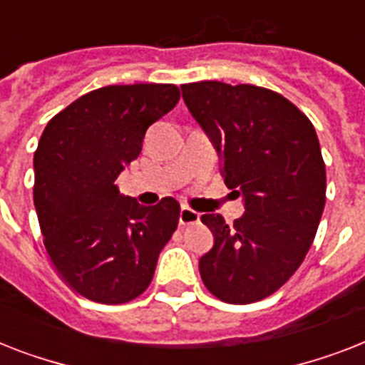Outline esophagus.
Segmentation results:
<instances>
[{
    "mask_svg": "<svg viewBox=\"0 0 365 365\" xmlns=\"http://www.w3.org/2000/svg\"><path fill=\"white\" fill-rule=\"evenodd\" d=\"M200 220L199 212H195L193 208H189V206H182L180 208V225H193Z\"/></svg>",
    "mask_w": 365,
    "mask_h": 365,
    "instance_id": "1",
    "label": "esophagus"
}]
</instances>
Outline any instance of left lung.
Segmentation results:
<instances>
[{
	"label": "left lung",
	"instance_id": "1",
	"mask_svg": "<svg viewBox=\"0 0 365 365\" xmlns=\"http://www.w3.org/2000/svg\"><path fill=\"white\" fill-rule=\"evenodd\" d=\"M182 94L246 208L233 225L222 214L200 216L214 235L200 278L225 303L265 299L299 269L322 217L326 165L317 130L269 88L200 81L182 85Z\"/></svg>",
	"mask_w": 365,
	"mask_h": 365
}]
</instances>
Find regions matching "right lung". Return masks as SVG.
<instances>
[{"label":"right lung","mask_w":365,"mask_h":365,"mask_svg":"<svg viewBox=\"0 0 365 365\" xmlns=\"http://www.w3.org/2000/svg\"><path fill=\"white\" fill-rule=\"evenodd\" d=\"M178 100L176 85H110L83 94L43 130L34 155L43 244L64 282L87 299H136L176 231V199L142 206L115 182L142 151L145 130Z\"/></svg>","instance_id":"obj_1"}]
</instances>
